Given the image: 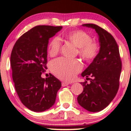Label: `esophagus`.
I'll return each mask as SVG.
<instances>
[{"label":"esophagus","mask_w":131,"mask_h":131,"mask_svg":"<svg viewBox=\"0 0 131 131\" xmlns=\"http://www.w3.org/2000/svg\"><path fill=\"white\" fill-rule=\"evenodd\" d=\"M69 85V83H68V82H62V86H66Z\"/></svg>","instance_id":"esophagus-1"}]
</instances>
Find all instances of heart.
<instances>
[{
  "mask_svg": "<svg viewBox=\"0 0 131 131\" xmlns=\"http://www.w3.org/2000/svg\"><path fill=\"white\" fill-rule=\"evenodd\" d=\"M64 38L78 48L79 55L86 61H92L99 53V44L92 41L91 36L83 30H78L69 32L64 35ZM61 45V43L58 37L53 38L48 47L49 54L51 57L57 55L60 51ZM50 68L52 72L57 78L66 81H70L81 71L82 65L78 60L60 58L53 61Z\"/></svg>",
  "mask_w": 131,
  "mask_h": 131,
  "instance_id": "b5f03b06",
  "label": "heart"
}]
</instances>
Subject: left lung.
<instances>
[{
	"label": "left lung",
	"instance_id": "obj_1",
	"mask_svg": "<svg viewBox=\"0 0 131 131\" xmlns=\"http://www.w3.org/2000/svg\"><path fill=\"white\" fill-rule=\"evenodd\" d=\"M95 30L100 49L95 58L82 73L87 80L81 82L83 91L78 96L80 106L91 112H100L108 105L117 94L122 71L119 47L113 36L94 24L82 25ZM91 76V78L88 77Z\"/></svg>",
	"mask_w": 131,
	"mask_h": 131
}]
</instances>
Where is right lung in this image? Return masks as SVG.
Listing matches in <instances>:
<instances>
[{"instance_id": "right-lung-1", "label": "right lung", "mask_w": 131, "mask_h": 131, "mask_svg": "<svg viewBox=\"0 0 131 131\" xmlns=\"http://www.w3.org/2000/svg\"><path fill=\"white\" fill-rule=\"evenodd\" d=\"M62 26H37L17 40L10 55L12 79L22 103L36 112L45 111L54 104L61 82L51 73L44 79L41 75L47 69L49 39Z\"/></svg>"}]
</instances>
